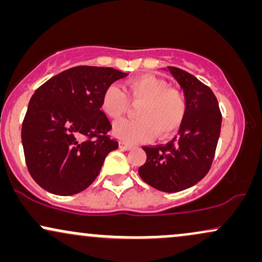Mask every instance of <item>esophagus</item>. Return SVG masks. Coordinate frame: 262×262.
I'll list each match as a JSON object with an SVG mask.
<instances>
[{"label": "esophagus", "mask_w": 262, "mask_h": 262, "mask_svg": "<svg viewBox=\"0 0 262 262\" xmlns=\"http://www.w3.org/2000/svg\"><path fill=\"white\" fill-rule=\"evenodd\" d=\"M119 148H121L122 150H130L133 146L129 145V144L125 143V141H119Z\"/></svg>", "instance_id": "34e87169"}]
</instances>
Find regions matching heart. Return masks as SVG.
Masks as SVG:
<instances>
[{"label":"heart","instance_id":"1","mask_svg":"<svg viewBox=\"0 0 262 262\" xmlns=\"http://www.w3.org/2000/svg\"><path fill=\"white\" fill-rule=\"evenodd\" d=\"M125 93L117 85L104 90L101 107L104 114L118 119L128 111L129 101L140 103L137 119H124L113 125V135L129 144L140 143L151 138L154 130L159 138H166L176 132L186 114V101L182 93L169 89L165 80L155 75H140L125 83Z\"/></svg>","mask_w":262,"mask_h":262}]
</instances>
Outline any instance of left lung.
Listing matches in <instances>:
<instances>
[{
	"mask_svg": "<svg viewBox=\"0 0 262 262\" xmlns=\"http://www.w3.org/2000/svg\"><path fill=\"white\" fill-rule=\"evenodd\" d=\"M166 71L185 95V118L179 135L166 145L143 146L146 161L138 172L151 187L172 193L192 187L208 173L221 135L222 113L214 93L197 77L173 66Z\"/></svg>",
	"mask_w": 262,
	"mask_h": 262,
	"instance_id": "1",
	"label": "left lung"
}]
</instances>
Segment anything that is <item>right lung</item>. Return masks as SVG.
Returning a JSON list of instances; mask_svg holds the SVG:
<instances>
[{
	"mask_svg": "<svg viewBox=\"0 0 262 262\" xmlns=\"http://www.w3.org/2000/svg\"><path fill=\"white\" fill-rule=\"evenodd\" d=\"M128 76L112 68L76 66L41 85L29 101L22 125L27 167L50 193L73 196L89 187L104 159L118 148L101 111L104 90Z\"/></svg>",
	"mask_w": 262,
	"mask_h": 262,
	"instance_id": "obj_1",
	"label": "right lung"
}]
</instances>
